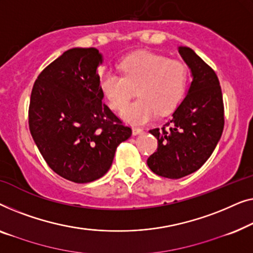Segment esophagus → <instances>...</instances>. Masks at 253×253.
<instances>
[{"label":"esophagus","instance_id":"obj_1","mask_svg":"<svg viewBox=\"0 0 253 253\" xmlns=\"http://www.w3.org/2000/svg\"><path fill=\"white\" fill-rule=\"evenodd\" d=\"M141 133H143V129H142V128H137V127L133 128V135H138Z\"/></svg>","mask_w":253,"mask_h":253}]
</instances>
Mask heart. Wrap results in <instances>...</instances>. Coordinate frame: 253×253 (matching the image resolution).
Returning a JSON list of instances; mask_svg holds the SVG:
<instances>
[{"label":"heart","instance_id":"heart-1","mask_svg":"<svg viewBox=\"0 0 253 253\" xmlns=\"http://www.w3.org/2000/svg\"><path fill=\"white\" fill-rule=\"evenodd\" d=\"M122 74L104 71L99 87L109 105L120 111L135 96H140L124 110L123 117L134 125L148 123L157 112L167 113L182 98L188 69L182 62L154 52H137L120 64Z\"/></svg>","mask_w":253,"mask_h":253}]
</instances>
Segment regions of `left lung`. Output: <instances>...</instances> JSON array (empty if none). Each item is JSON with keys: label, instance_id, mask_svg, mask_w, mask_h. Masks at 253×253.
Listing matches in <instances>:
<instances>
[{"label": "left lung", "instance_id": "8db88e82", "mask_svg": "<svg viewBox=\"0 0 253 253\" xmlns=\"http://www.w3.org/2000/svg\"><path fill=\"white\" fill-rule=\"evenodd\" d=\"M193 74L188 94L165 126L150 129L158 141L157 151L148 158L159 176L180 179L204 165L221 137L225 110L218 77L193 49L179 47Z\"/></svg>", "mask_w": 253, "mask_h": 253}]
</instances>
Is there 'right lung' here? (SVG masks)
Wrapping results in <instances>:
<instances>
[{"label":"right lung","instance_id":"add662e5","mask_svg":"<svg viewBox=\"0 0 253 253\" xmlns=\"http://www.w3.org/2000/svg\"><path fill=\"white\" fill-rule=\"evenodd\" d=\"M96 48H73L35 80L28 108L32 137L48 166L76 183L102 177L131 128L103 103Z\"/></svg>","mask_w":253,"mask_h":253}]
</instances>
